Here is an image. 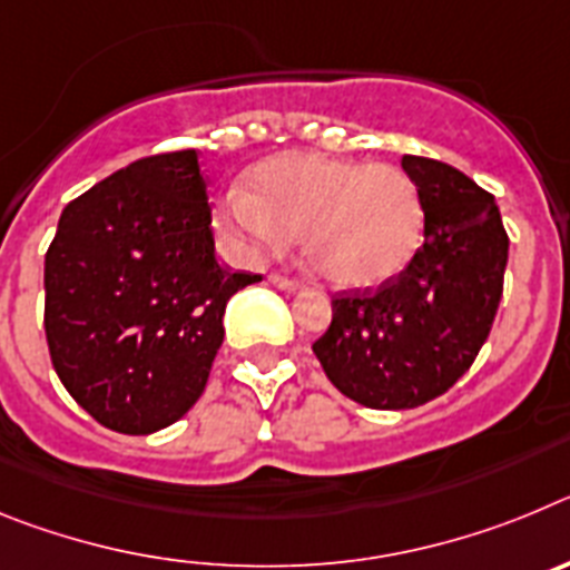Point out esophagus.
<instances>
[{"label": "esophagus", "instance_id": "1", "mask_svg": "<svg viewBox=\"0 0 570 570\" xmlns=\"http://www.w3.org/2000/svg\"><path fill=\"white\" fill-rule=\"evenodd\" d=\"M271 285H276L279 291H299L302 288V282L294 279V276H282V274H271L268 276Z\"/></svg>", "mask_w": 570, "mask_h": 570}]
</instances>
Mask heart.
Segmentation results:
<instances>
[{
  "mask_svg": "<svg viewBox=\"0 0 570 570\" xmlns=\"http://www.w3.org/2000/svg\"><path fill=\"white\" fill-rule=\"evenodd\" d=\"M250 188L219 196V228L250 250L302 236L308 268L336 288L391 282L425 236L420 188L396 165L294 150L262 163Z\"/></svg>",
  "mask_w": 570,
  "mask_h": 570,
  "instance_id": "heart-1",
  "label": "heart"
}]
</instances>
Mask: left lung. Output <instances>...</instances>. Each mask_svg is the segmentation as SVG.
Segmentation results:
<instances>
[{
	"instance_id": "obj_1",
	"label": "left lung",
	"mask_w": 570,
	"mask_h": 570,
	"mask_svg": "<svg viewBox=\"0 0 570 570\" xmlns=\"http://www.w3.org/2000/svg\"><path fill=\"white\" fill-rule=\"evenodd\" d=\"M420 188L425 242L380 288L331 299L314 342L322 371L347 400L405 411L445 394L480 354L502 299L508 234L493 196L428 156H402Z\"/></svg>"
}]
</instances>
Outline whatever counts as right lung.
Segmentation results:
<instances>
[{
  "label": "right lung",
  "mask_w": 570,
  "mask_h": 570,
  "mask_svg": "<svg viewBox=\"0 0 570 570\" xmlns=\"http://www.w3.org/2000/svg\"><path fill=\"white\" fill-rule=\"evenodd\" d=\"M259 279L216 262L194 148L136 159L59 216L45 254L53 371L99 425L154 434L203 396L225 305Z\"/></svg>",
  "instance_id": "add662e5"
}]
</instances>
